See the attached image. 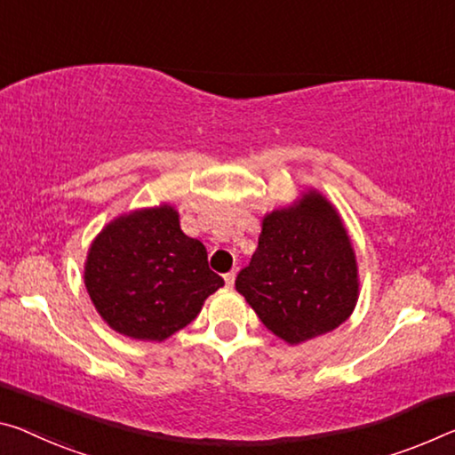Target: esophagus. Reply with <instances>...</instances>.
Segmentation results:
<instances>
[{
	"instance_id": "1",
	"label": "esophagus",
	"mask_w": 455,
	"mask_h": 455,
	"mask_svg": "<svg viewBox=\"0 0 455 455\" xmlns=\"http://www.w3.org/2000/svg\"><path fill=\"white\" fill-rule=\"evenodd\" d=\"M235 277H236V273H235V271H230V273H227V275H225V281H227V287H233V285H235Z\"/></svg>"
}]
</instances>
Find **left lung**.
Segmentation results:
<instances>
[{
	"instance_id": "obj_1",
	"label": "left lung",
	"mask_w": 455,
	"mask_h": 455,
	"mask_svg": "<svg viewBox=\"0 0 455 455\" xmlns=\"http://www.w3.org/2000/svg\"><path fill=\"white\" fill-rule=\"evenodd\" d=\"M235 285L265 328L291 346L344 323L356 307L360 279L336 206L307 188L291 204L267 212L259 247Z\"/></svg>"
}]
</instances>
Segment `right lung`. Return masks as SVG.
Listing matches in <instances>:
<instances>
[{
    "instance_id": "add662e5",
    "label": "right lung",
    "mask_w": 455,
    "mask_h": 455,
    "mask_svg": "<svg viewBox=\"0 0 455 455\" xmlns=\"http://www.w3.org/2000/svg\"><path fill=\"white\" fill-rule=\"evenodd\" d=\"M83 277L107 326L148 342L188 326L225 285L208 269L204 244L182 233L170 202L115 216L92 239Z\"/></svg>"
}]
</instances>
